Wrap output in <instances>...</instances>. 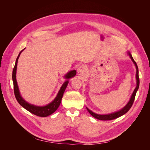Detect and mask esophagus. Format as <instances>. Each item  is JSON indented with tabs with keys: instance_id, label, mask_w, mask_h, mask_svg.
<instances>
[{
	"instance_id": "esophagus-1",
	"label": "esophagus",
	"mask_w": 150,
	"mask_h": 150,
	"mask_svg": "<svg viewBox=\"0 0 150 150\" xmlns=\"http://www.w3.org/2000/svg\"><path fill=\"white\" fill-rule=\"evenodd\" d=\"M78 71L79 73L81 74H84L86 71V66L85 65H81V66L79 67Z\"/></svg>"
}]
</instances>
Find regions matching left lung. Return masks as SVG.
<instances>
[{
	"label": "left lung",
	"instance_id": "obj_1",
	"mask_svg": "<svg viewBox=\"0 0 150 150\" xmlns=\"http://www.w3.org/2000/svg\"><path fill=\"white\" fill-rule=\"evenodd\" d=\"M127 53H128V54L130 58L131 59V60H132V61L133 62V63L136 66V69H137V74H136V79H137V87H136L132 95H131V97L129 99V102L127 103L126 105L123 108H122L121 110H120L118 111H116V112H115L113 113H111V114H109V115H98V114H96V113H94L92 111H91L90 110H89L88 108H87L88 112L93 117H94L95 118H96V119L99 120H103V121L112 120L117 118V117H119L122 116L123 115H125V113L128 112L129 110V109L131 108V106H132V105H133V102L134 101L136 94H137V91L138 90L139 86V75H138V67L137 63H136V62L133 59L132 56H131V53L129 52H128Z\"/></svg>",
	"mask_w": 150,
	"mask_h": 150
}]
</instances>
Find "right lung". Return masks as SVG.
Returning a JSON list of instances; mask_svg holds the SVG:
<instances>
[{"label":"right lung","mask_w":150,"mask_h":150,"mask_svg":"<svg viewBox=\"0 0 150 150\" xmlns=\"http://www.w3.org/2000/svg\"><path fill=\"white\" fill-rule=\"evenodd\" d=\"M24 49H22L19 54V55H18L16 59L15 66L13 67V71H12L13 91H14V94H15L16 98L17 99V101H18V103H19L20 105L22 106L24 108H25L26 110L29 111L30 112L40 117L48 116L49 115H51V114H52L53 112H55L57 110V109L59 108V106L61 102L62 98L63 96V94H64L67 86L68 83H69V80L68 79L71 78H73V77L76 74V70L69 71L66 75L64 76V78L67 80L64 83V84H62L59 90V91L57 95V96L55 98V99H54V101H52L51 103H50L49 104H47V105H45L43 106H38L33 105V104H29V103L26 102L24 99L21 97V95L20 94L19 88H18L17 81H16V70H17L18 59H19L21 53L22 52V51H24Z\"/></svg>","instance_id":"obj_1"}]
</instances>
